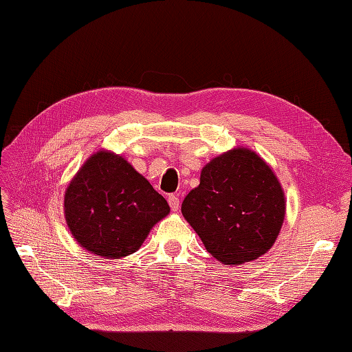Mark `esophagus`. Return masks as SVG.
Wrapping results in <instances>:
<instances>
[{"mask_svg": "<svg viewBox=\"0 0 352 352\" xmlns=\"http://www.w3.org/2000/svg\"><path fill=\"white\" fill-rule=\"evenodd\" d=\"M168 204H169V206H170V210H173V211H178L179 199H178L177 195H170V196L168 197Z\"/></svg>", "mask_w": 352, "mask_h": 352, "instance_id": "obj_1", "label": "esophagus"}]
</instances>
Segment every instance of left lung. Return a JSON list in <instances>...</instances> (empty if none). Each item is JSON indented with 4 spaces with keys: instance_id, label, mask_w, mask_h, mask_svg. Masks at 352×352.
I'll use <instances>...</instances> for the list:
<instances>
[{
    "instance_id": "left-lung-1",
    "label": "left lung",
    "mask_w": 352,
    "mask_h": 352,
    "mask_svg": "<svg viewBox=\"0 0 352 352\" xmlns=\"http://www.w3.org/2000/svg\"><path fill=\"white\" fill-rule=\"evenodd\" d=\"M208 253L226 265L263 256L284 223L285 197L274 170L248 148H233L202 168L182 205Z\"/></svg>"
}]
</instances>
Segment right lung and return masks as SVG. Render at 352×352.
I'll use <instances>...</instances> for the list:
<instances>
[{
    "instance_id": "obj_1",
    "label": "right lung",
    "mask_w": 352,
    "mask_h": 352,
    "mask_svg": "<svg viewBox=\"0 0 352 352\" xmlns=\"http://www.w3.org/2000/svg\"><path fill=\"white\" fill-rule=\"evenodd\" d=\"M64 211L71 235L85 250L120 258L142 245L169 205L128 160L101 150L71 179Z\"/></svg>"
}]
</instances>
